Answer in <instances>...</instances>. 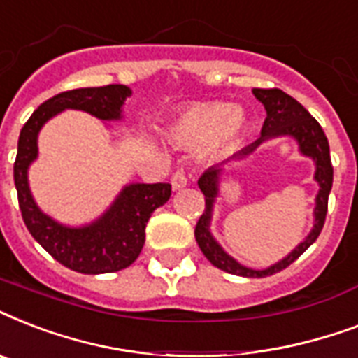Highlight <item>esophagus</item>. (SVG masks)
I'll list each match as a JSON object with an SVG mask.
<instances>
[{
  "label": "esophagus",
  "mask_w": 358,
  "mask_h": 358,
  "mask_svg": "<svg viewBox=\"0 0 358 358\" xmlns=\"http://www.w3.org/2000/svg\"><path fill=\"white\" fill-rule=\"evenodd\" d=\"M187 184H189V182H187V176H185L184 171H176V173L173 174V178H171V185H173V191L184 189Z\"/></svg>",
  "instance_id": "34e87169"
}]
</instances>
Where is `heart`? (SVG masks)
<instances>
[{
    "mask_svg": "<svg viewBox=\"0 0 358 358\" xmlns=\"http://www.w3.org/2000/svg\"><path fill=\"white\" fill-rule=\"evenodd\" d=\"M247 119L230 103H193L182 109L165 129L173 145L193 148L202 143L208 156H224L239 145Z\"/></svg>",
    "mask_w": 358,
    "mask_h": 358,
    "instance_id": "b5f03b06",
    "label": "heart"
}]
</instances>
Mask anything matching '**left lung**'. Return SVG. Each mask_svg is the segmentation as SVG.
Returning a JSON list of instances; mask_svg holds the SVG:
<instances>
[{
	"mask_svg": "<svg viewBox=\"0 0 358 358\" xmlns=\"http://www.w3.org/2000/svg\"><path fill=\"white\" fill-rule=\"evenodd\" d=\"M252 94L266 108L267 113L264 126H262L260 137L252 145L245 146L243 150L234 154L230 159H241V157L248 155L266 140L278 138V136H289L298 143L301 155L310 157L315 162V179L320 187L317 196V206L315 207V223L307 238L292 253L285 257L282 261L275 262L264 270H255L254 268L243 266L235 259H232L211 234L213 206L217 201L218 191L220 190L224 165L228 162L215 165V167H210L199 178V187H201V191L204 193V199H206V210H204V213H202L195 227V239L201 250L204 252L208 260L212 262L213 266L223 269V271L238 275V277L260 278L269 277V275H275V273L286 269L289 264H294L317 239V236H320L323 229V223H325V215H327L329 193H331V187H333V165H331L329 141L325 134H323L322 126L317 124V120L295 98L282 92L280 89H255Z\"/></svg>",
	"mask_w": 358,
	"mask_h": 358,
	"instance_id": "left-lung-1",
	"label": "left lung"
}]
</instances>
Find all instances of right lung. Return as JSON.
<instances>
[{
    "instance_id": "add662e5",
    "label": "right lung",
    "mask_w": 358,
    "mask_h": 358,
    "mask_svg": "<svg viewBox=\"0 0 358 358\" xmlns=\"http://www.w3.org/2000/svg\"><path fill=\"white\" fill-rule=\"evenodd\" d=\"M131 89L126 85L85 87L61 92L38 106L20 131L14 185L24 223L50 255L83 275H102L131 266L145 245V229L154 210L171 199V184H126L106 212L81 227L59 223L36 204L29 187V167L38 157L42 126L66 109H78L102 122L122 120Z\"/></svg>"
}]
</instances>
